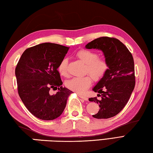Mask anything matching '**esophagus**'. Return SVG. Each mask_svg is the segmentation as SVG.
<instances>
[{"label": "esophagus", "instance_id": "1", "mask_svg": "<svg viewBox=\"0 0 153 153\" xmlns=\"http://www.w3.org/2000/svg\"><path fill=\"white\" fill-rule=\"evenodd\" d=\"M79 97L80 98H82V99H83V100H88V97H86V96H85L79 95Z\"/></svg>", "mask_w": 153, "mask_h": 153}]
</instances>
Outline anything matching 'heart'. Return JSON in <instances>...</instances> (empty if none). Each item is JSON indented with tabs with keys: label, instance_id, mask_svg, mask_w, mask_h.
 <instances>
[{
	"label": "heart",
	"instance_id": "b5f03b06",
	"mask_svg": "<svg viewBox=\"0 0 153 153\" xmlns=\"http://www.w3.org/2000/svg\"><path fill=\"white\" fill-rule=\"evenodd\" d=\"M76 56L85 63V73L90 74L82 77H74L66 82V86L69 90L82 94L90 87L92 79L95 82H100L105 76L109 69L107 60L104 57H100L98 53L88 49H81L77 52ZM58 71L61 76H69L68 60L63 58L58 65Z\"/></svg>",
	"mask_w": 153,
	"mask_h": 153
}]
</instances>
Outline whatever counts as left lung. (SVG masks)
Wrapping results in <instances>:
<instances>
[{
    "label": "left lung",
    "mask_w": 153,
    "mask_h": 153,
    "mask_svg": "<svg viewBox=\"0 0 153 153\" xmlns=\"http://www.w3.org/2000/svg\"><path fill=\"white\" fill-rule=\"evenodd\" d=\"M87 49H98L104 53L109 69L105 76L93 88L97 97L89 98L99 104L98 112L94 118L107 119L120 112L128 102L135 86L134 63L131 53L120 41L102 37L85 45Z\"/></svg>",
    "instance_id": "1"
}]
</instances>
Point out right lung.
I'll return each mask as SVG.
<instances>
[{
	"instance_id": "right-lung-1",
	"label": "right lung",
	"mask_w": 153,
	"mask_h": 153,
	"mask_svg": "<svg viewBox=\"0 0 153 153\" xmlns=\"http://www.w3.org/2000/svg\"><path fill=\"white\" fill-rule=\"evenodd\" d=\"M69 48L44 43L27 49L15 68L19 95L29 112L43 120L62 114L72 91L62 85L58 65ZM58 91L53 95L50 89Z\"/></svg>"
}]
</instances>
